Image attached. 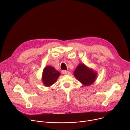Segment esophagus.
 Instances as JSON below:
<instances>
[{
	"label": "esophagus",
	"instance_id": "obj_1",
	"mask_svg": "<svg viewBox=\"0 0 130 130\" xmlns=\"http://www.w3.org/2000/svg\"><path fill=\"white\" fill-rule=\"evenodd\" d=\"M62 73L63 74H65V75H69L70 72L69 71H62Z\"/></svg>",
	"mask_w": 130,
	"mask_h": 130
}]
</instances>
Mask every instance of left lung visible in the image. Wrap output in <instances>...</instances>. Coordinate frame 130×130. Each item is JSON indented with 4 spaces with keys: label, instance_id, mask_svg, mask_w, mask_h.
Wrapping results in <instances>:
<instances>
[{
    "label": "left lung",
    "instance_id": "obj_1",
    "mask_svg": "<svg viewBox=\"0 0 130 130\" xmlns=\"http://www.w3.org/2000/svg\"><path fill=\"white\" fill-rule=\"evenodd\" d=\"M73 75L82 84L88 86L93 83L96 79L97 73L83 64H80L74 71Z\"/></svg>",
    "mask_w": 130,
    "mask_h": 130
}]
</instances>
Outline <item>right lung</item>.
I'll return each mask as SVG.
<instances>
[{
	"label": "right lung",
	"instance_id": "1",
	"mask_svg": "<svg viewBox=\"0 0 130 130\" xmlns=\"http://www.w3.org/2000/svg\"><path fill=\"white\" fill-rule=\"evenodd\" d=\"M61 73L53 67L47 66L43 70L42 75V81L46 86H50L57 80Z\"/></svg>",
	"mask_w": 130,
	"mask_h": 130
}]
</instances>
